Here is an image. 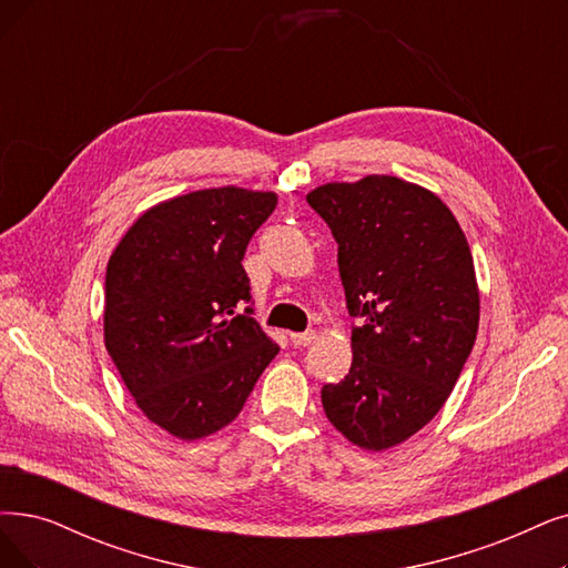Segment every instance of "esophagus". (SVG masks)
Returning a JSON list of instances; mask_svg holds the SVG:
<instances>
[{
    "label": "esophagus",
    "instance_id": "obj_1",
    "mask_svg": "<svg viewBox=\"0 0 568 568\" xmlns=\"http://www.w3.org/2000/svg\"><path fill=\"white\" fill-rule=\"evenodd\" d=\"M314 339V331H305V333H291V343L296 347H307L312 345Z\"/></svg>",
    "mask_w": 568,
    "mask_h": 568
}]
</instances>
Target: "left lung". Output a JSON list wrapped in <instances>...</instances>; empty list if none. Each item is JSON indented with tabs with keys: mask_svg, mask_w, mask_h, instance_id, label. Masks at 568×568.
Masks as SVG:
<instances>
[{
	"mask_svg": "<svg viewBox=\"0 0 568 568\" xmlns=\"http://www.w3.org/2000/svg\"><path fill=\"white\" fill-rule=\"evenodd\" d=\"M337 242L352 368L324 384L328 422L363 449H387L447 400L478 335L473 256L443 200L398 176L326 184L307 195Z\"/></svg>",
	"mask_w": 568,
	"mask_h": 568,
	"instance_id": "1",
	"label": "left lung"
}]
</instances>
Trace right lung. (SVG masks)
<instances>
[{
    "mask_svg": "<svg viewBox=\"0 0 568 568\" xmlns=\"http://www.w3.org/2000/svg\"><path fill=\"white\" fill-rule=\"evenodd\" d=\"M275 207V193L235 186L179 195L134 221L109 258L106 352L140 410L181 440L231 424L280 352L252 316L242 267Z\"/></svg>",
    "mask_w": 568,
    "mask_h": 568,
    "instance_id": "right-lung-1",
    "label": "right lung"
}]
</instances>
